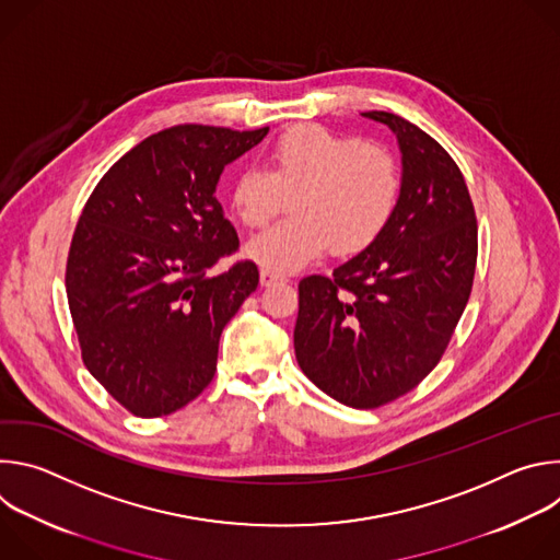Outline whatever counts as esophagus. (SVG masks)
Instances as JSON below:
<instances>
[{
    "label": "esophagus",
    "instance_id": "34e87169",
    "mask_svg": "<svg viewBox=\"0 0 560 560\" xmlns=\"http://www.w3.org/2000/svg\"><path fill=\"white\" fill-rule=\"evenodd\" d=\"M259 279H261V285H272V283L285 281L283 275H279V272H275V270H270V268H264L261 275H259Z\"/></svg>",
    "mask_w": 560,
    "mask_h": 560
}]
</instances>
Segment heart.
Here are the masks:
<instances>
[{"label":"heart","mask_w":560,"mask_h":560,"mask_svg":"<svg viewBox=\"0 0 560 560\" xmlns=\"http://www.w3.org/2000/svg\"><path fill=\"white\" fill-rule=\"evenodd\" d=\"M401 195L394 154L376 141H359L324 126H294L268 150L266 168L248 166L232 182L230 206L246 228L270 223L292 199V219L246 246L257 264L296 270L326 248L348 257L383 234Z\"/></svg>","instance_id":"obj_1"}]
</instances>
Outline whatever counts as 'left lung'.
<instances>
[{
    "label": "left lung",
    "instance_id": "obj_1",
    "mask_svg": "<svg viewBox=\"0 0 560 560\" xmlns=\"http://www.w3.org/2000/svg\"><path fill=\"white\" fill-rule=\"evenodd\" d=\"M363 115L398 139L401 195L370 248L299 283L294 352L318 389L372 410L441 361L471 292L478 225L463 173L436 139L392 113Z\"/></svg>",
    "mask_w": 560,
    "mask_h": 560
}]
</instances>
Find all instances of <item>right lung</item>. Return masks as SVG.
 Segmentation results:
<instances>
[{
  "mask_svg": "<svg viewBox=\"0 0 560 560\" xmlns=\"http://www.w3.org/2000/svg\"><path fill=\"white\" fill-rule=\"evenodd\" d=\"M266 128L184 124L145 137L100 179L77 221L66 294L89 372L130 415L166 417L214 376L219 337L257 290L214 197L223 168Z\"/></svg>",
  "mask_w": 560,
  "mask_h": 560,
  "instance_id": "right-lung-1",
  "label": "right lung"
}]
</instances>
